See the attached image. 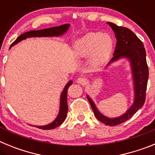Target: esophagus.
Instances as JSON below:
<instances>
[{
  "label": "esophagus",
  "instance_id": "1",
  "mask_svg": "<svg viewBox=\"0 0 155 155\" xmlns=\"http://www.w3.org/2000/svg\"><path fill=\"white\" fill-rule=\"evenodd\" d=\"M86 79L84 78H79L77 79V83H78L80 84H85L86 83Z\"/></svg>",
  "mask_w": 155,
  "mask_h": 155
}]
</instances>
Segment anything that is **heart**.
<instances>
[{"label": "heart", "instance_id": "b5f03b06", "mask_svg": "<svg viewBox=\"0 0 155 155\" xmlns=\"http://www.w3.org/2000/svg\"><path fill=\"white\" fill-rule=\"evenodd\" d=\"M113 41L108 34L89 32L74 43L73 54L77 59L88 57L93 68H99L107 62L113 50Z\"/></svg>", "mask_w": 155, "mask_h": 155}]
</instances>
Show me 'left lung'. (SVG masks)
Returning <instances> with one entry per match:
<instances>
[{
	"mask_svg": "<svg viewBox=\"0 0 155 155\" xmlns=\"http://www.w3.org/2000/svg\"><path fill=\"white\" fill-rule=\"evenodd\" d=\"M114 31L116 38V46L113 57L105 68L113 63L123 58L127 59L130 62L132 71L134 84V103L125 113L115 118H109L99 112L94 101L87 94L94 116L99 121L107 126H116L130 119L142 107L145 102V94L148 81V67L146 61V51L143 42L129 28L118 26L112 22H108Z\"/></svg>",
	"mask_w": 155,
	"mask_h": 155,
	"instance_id": "1",
	"label": "left lung"
}]
</instances>
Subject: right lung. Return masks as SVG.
<instances>
[{
	"instance_id": "add662e5",
	"label": "right lung",
	"mask_w": 155,
	"mask_h": 155,
	"mask_svg": "<svg viewBox=\"0 0 155 155\" xmlns=\"http://www.w3.org/2000/svg\"><path fill=\"white\" fill-rule=\"evenodd\" d=\"M70 28V24H64L60 26L52 27V28H44V29L40 30H32V31H27L25 32L22 35L18 36L15 42L11 45L10 48L12 46L17 44L18 42H21V41L24 40V39H27V38H31V37H53V36H61L65 34L67 31H68ZM73 81H70L68 84H66L64 87V90H63L62 93L61 94V101H60V110H59V113L56 119L53 120L52 123L47 124V125L44 126H33V127H36L37 128L42 129V130H52L61 124H63V122L65 120L66 116H67V113L68 111V87L72 84Z\"/></svg>"
}]
</instances>
